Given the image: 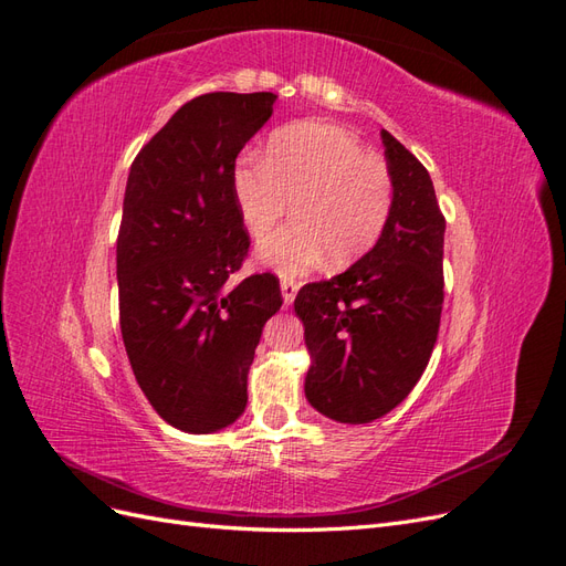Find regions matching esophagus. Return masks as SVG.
Returning <instances> with one entry per match:
<instances>
[{
  "mask_svg": "<svg viewBox=\"0 0 566 566\" xmlns=\"http://www.w3.org/2000/svg\"><path fill=\"white\" fill-rule=\"evenodd\" d=\"M298 282L296 280H282L280 282V289H282V298H284V303L289 306V303H292L294 298H296V294H298Z\"/></svg>",
  "mask_w": 566,
  "mask_h": 566,
  "instance_id": "1",
  "label": "esophagus"
}]
</instances>
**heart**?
Masks as SVG:
<instances>
[{
    "label": "heart",
    "instance_id": "obj_1",
    "mask_svg": "<svg viewBox=\"0 0 566 566\" xmlns=\"http://www.w3.org/2000/svg\"><path fill=\"white\" fill-rule=\"evenodd\" d=\"M241 222L260 239L280 224L294 202L296 222L258 245V260L280 274L346 265L378 241L395 202L385 159L325 122H301L274 132L263 159L243 155L231 171Z\"/></svg>",
    "mask_w": 566,
    "mask_h": 566
}]
</instances>
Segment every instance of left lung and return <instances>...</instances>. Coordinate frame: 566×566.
Returning <instances> with one entry per match:
<instances>
[{
	"mask_svg": "<svg viewBox=\"0 0 566 566\" xmlns=\"http://www.w3.org/2000/svg\"><path fill=\"white\" fill-rule=\"evenodd\" d=\"M380 136L395 202L378 243L294 301L313 358L311 407L354 426L392 411L421 380L444 301V214L430 174L392 134Z\"/></svg>",
	"mask_w": 566,
	"mask_h": 566,
	"instance_id": "left-lung-1",
	"label": "left lung"
}]
</instances>
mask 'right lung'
Returning a JSON list of instances; mask_svg holds the SVG:
<instances>
[{"mask_svg": "<svg viewBox=\"0 0 566 566\" xmlns=\"http://www.w3.org/2000/svg\"><path fill=\"white\" fill-rule=\"evenodd\" d=\"M274 99L198 95L128 171L117 239L122 337L143 395L184 432L222 430L243 413L255 346L282 306L270 272L227 286L251 245L231 171Z\"/></svg>", "mask_w": 566, "mask_h": 566, "instance_id": "1", "label": "right lung"}]
</instances>
